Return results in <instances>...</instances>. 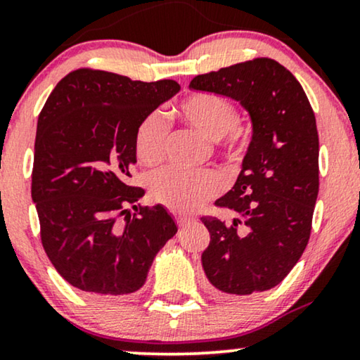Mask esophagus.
<instances>
[{"mask_svg":"<svg viewBox=\"0 0 360 360\" xmlns=\"http://www.w3.org/2000/svg\"><path fill=\"white\" fill-rule=\"evenodd\" d=\"M192 219L191 217H186V215H176V221H178V225L179 226H184V225H187L189 224Z\"/></svg>","mask_w":360,"mask_h":360,"instance_id":"esophagus-1","label":"esophagus"}]
</instances>
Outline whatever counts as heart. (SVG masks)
Instances as JSON below:
<instances>
[{"label": "heart", "instance_id": "1", "mask_svg": "<svg viewBox=\"0 0 360 360\" xmlns=\"http://www.w3.org/2000/svg\"><path fill=\"white\" fill-rule=\"evenodd\" d=\"M178 115L192 129L209 140H215L233 160L245 151L241 130L238 129V110L224 96L195 93L178 105ZM168 125L161 114H151L140 124L135 135V153L146 166L158 165L165 158ZM221 189L220 178L214 171L184 173L176 168L156 171L150 178V194L158 204L174 212L199 209Z\"/></svg>", "mask_w": 360, "mask_h": 360}]
</instances>
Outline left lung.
<instances>
[{
    "mask_svg": "<svg viewBox=\"0 0 360 360\" xmlns=\"http://www.w3.org/2000/svg\"><path fill=\"white\" fill-rule=\"evenodd\" d=\"M191 89L226 96L250 114L252 136L235 186L215 205L230 225L202 217L210 243L202 267L212 287L250 295L281 283L310 240L318 187V130L302 84L272 58L199 75Z\"/></svg>",
    "mask_w": 360,
    "mask_h": 360,
    "instance_id": "1",
    "label": "left lung"
}]
</instances>
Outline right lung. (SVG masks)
Here are the masks:
<instances>
[{"mask_svg":"<svg viewBox=\"0 0 360 360\" xmlns=\"http://www.w3.org/2000/svg\"><path fill=\"white\" fill-rule=\"evenodd\" d=\"M179 89L173 79L79 68L55 86L39 115L32 200L40 238L58 274L79 290L136 292L178 231L161 204L135 205L145 191L127 179L140 124Z\"/></svg>","mask_w":360,"mask_h":360,"instance_id":"obj_1","label":"right lung"}]
</instances>
